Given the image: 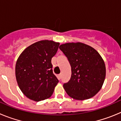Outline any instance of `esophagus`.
I'll return each mask as SVG.
<instances>
[{
  "label": "esophagus",
  "instance_id": "obj_1",
  "mask_svg": "<svg viewBox=\"0 0 121 121\" xmlns=\"http://www.w3.org/2000/svg\"><path fill=\"white\" fill-rule=\"evenodd\" d=\"M61 78H62V74L60 73L59 74V79H61Z\"/></svg>",
  "mask_w": 121,
  "mask_h": 121
}]
</instances>
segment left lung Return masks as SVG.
Wrapping results in <instances>:
<instances>
[{
    "label": "left lung",
    "mask_w": 121,
    "mask_h": 121,
    "mask_svg": "<svg viewBox=\"0 0 121 121\" xmlns=\"http://www.w3.org/2000/svg\"><path fill=\"white\" fill-rule=\"evenodd\" d=\"M59 49L71 67L70 81L63 85L68 96L76 100L95 96L102 88L106 74L104 61L99 53L81 42L62 44Z\"/></svg>",
    "instance_id": "1"
}]
</instances>
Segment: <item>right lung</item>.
<instances>
[{
  "mask_svg": "<svg viewBox=\"0 0 121 121\" xmlns=\"http://www.w3.org/2000/svg\"><path fill=\"white\" fill-rule=\"evenodd\" d=\"M59 44L40 40L28 47L18 57L15 69L17 82L29 99L38 102L51 96L59 82L53 73L51 59Z\"/></svg>",
  "mask_w": 121,
  "mask_h": 121,
  "instance_id": "right-lung-1",
  "label": "right lung"
}]
</instances>
